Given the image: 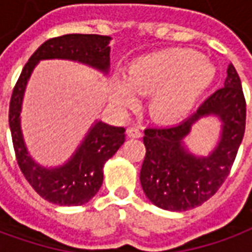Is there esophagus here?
I'll use <instances>...</instances> for the list:
<instances>
[{"instance_id":"esophagus-1","label":"esophagus","mask_w":252,"mask_h":252,"mask_svg":"<svg viewBox=\"0 0 252 252\" xmlns=\"http://www.w3.org/2000/svg\"><path fill=\"white\" fill-rule=\"evenodd\" d=\"M126 135L129 137H140L142 136V131H140V128H137V126H129V128L126 129Z\"/></svg>"}]
</instances>
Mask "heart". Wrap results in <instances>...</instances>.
Returning a JSON list of instances; mask_svg holds the SVG:
<instances>
[{
	"label": "heart",
	"instance_id": "heart-1",
	"mask_svg": "<svg viewBox=\"0 0 252 252\" xmlns=\"http://www.w3.org/2000/svg\"><path fill=\"white\" fill-rule=\"evenodd\" d=\"M216 74L211 61L191 50H167L136 59L128 67L126 81L116 79L113 99L132 108L137 94H151L150 115L162 123H175L189 115Z\"/></svg>",
	"mask_w": 252,
	"mask_h": 252
}]
</instances>
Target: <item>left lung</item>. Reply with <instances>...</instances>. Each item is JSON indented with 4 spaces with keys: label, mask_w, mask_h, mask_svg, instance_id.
<instances>
[{
    "label": "left lung",
    "mask_w": 252,
    "mask_h": 252,
    "mask_svg": "<svg viewBox=\"0 0 252 252\" xmlns=\"http://www.w3.org/2000/svg\"><path fill=\"white\" fill-rule=\"evenodd\" d=\"M215 114L222 120V135L208 157H195L183 146L195 121ZM246 129V99L233 64H228L224 88L201 104L195 113L177 126H148L143 143L146 157L140 184L154 205L166 211L182 212L200 206L229 174Z\"/></svg>",
    "instance_id": "8db88e82"
}]
</instances>
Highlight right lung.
<instances>
[{
  "label": "right lung",
  "instance_id": "right-lung-1",
  "mask_svg": "<svg viewBox=\"0 0 252 252\" xmlns=\"http://www.w3.org/2000/svg\"><path fill=\"white\" fill-rule=\"evenodd\" d=\"M109 41V36L81 33L52 37L32 54L13 89L9 104V126L17 163L36 193L52 204L83 205L97 194L104 181L105 162L126 142V128L97 121L66 163L51 169L43 167L28 154L20 126V112L27 83L36 64L44 59L74 61L108 74Z\"/></svg>",
  "mask_w": 252,
  "mask_h": 252
}]
</instances>
